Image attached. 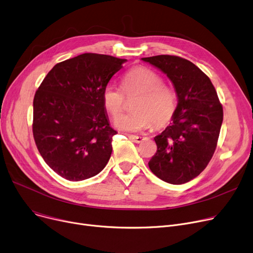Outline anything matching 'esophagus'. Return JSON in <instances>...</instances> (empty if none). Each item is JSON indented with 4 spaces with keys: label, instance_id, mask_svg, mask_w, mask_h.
I'll list each match as a JSON object with an SVG mask.
<instances>
[{
    "label": "esophagus",
    "instance_id": "34e87169",
    "mask_svg": "<svg viewBox=\"0 0 253 253\" xmlns=\"http://www.w3.org/2000/svg\"><path fill=\"white\" fill-rule=\"evenodd\" d=\"M129 139H130L132 142H135V143H141V142H143V141L146 139V137H144V136H133V135H130V136H129Z\"/></svg>",
    "mask_w": 253,
    "mask_h": 253
}]
</instances>
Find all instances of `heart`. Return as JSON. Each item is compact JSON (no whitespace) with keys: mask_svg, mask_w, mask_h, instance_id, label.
Here are the masks:
<instances>
[{"mask_svg":"<svg viewBox=\"0 0 253 253\" xmlns=\"http://www.w3.org/2000/svg\"><path fill=\"white\" fill-rule=\"evenodd\" d=\"M123 88L126 97L138 96L133 103V113L118 117L116 126L127 131H139L150 126L161 127L169 124L176 109V96L171 88L163 84V80L155 71L146 67H136L123 78ZM103 104L114 117L120 116L126 105V97L120 87L107 84L104 88Z\"/></svg>","mask_w":253,"mask_h":253,"instance_id":"obj_1","label":"heart"}]
</instances>
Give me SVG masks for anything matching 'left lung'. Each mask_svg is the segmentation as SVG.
<instances>
[{"mask_svg":"<svg viewBox=\"0 0 253 253\" xmlns=\"http://www.w3.org/2000/svg\"><path fill=\"white\" fill-rule=\"evenodd\" d=\"M142 60L165 72L177 96L172 124L154 138L157 151L148 166L162 181L185 184L204 170L215 151L222 106L210 78L187 59L158 55Z\"/></svg>","mask_w":253,"mask_h":253,"instance_id":"obj_1","label":"left lung"}]
</instances>
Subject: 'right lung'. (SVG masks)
I'll use <instances>...</instances> for the list:
<instances>
[{
    "label": "right lung",
    "mask_w": 253,
    "mask_h": 253,
    "mask_svg": "<svg viewBox=\"0 0 253 253\" xmlns=\"http://www.w3.org/2000/svg\"><path fill=\"white\" fill-rule=\"evenodd\" d=\"M126 59L84 53L57 63L34 99L33 132L44 162L72 182L98 174L116 135L103 104V91Z\"/></svg>",
    "instance_id": "obj_1"
}]
</instances>
